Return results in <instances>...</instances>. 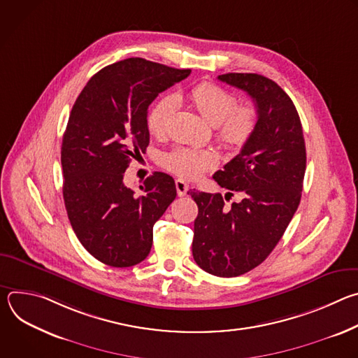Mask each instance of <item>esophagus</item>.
<instances>
[{
  "label": "esophagus",
  "instance_id": "esophagus-1",
  "mask_svg": "<svg viewBox=\"0 0 358 358\" xmlns=\"http://www.w3.org/2000/svg\"><path fill=\"white\" fill-rule=\"evenodd\" d=\"M176 189H177L178 196H184L188 191V184L184 180L178 178V180H176Z\"/></svg>",
  "mask_w": 358,
  "mask_h": 358
}]
</instances>
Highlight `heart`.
I'll use <instances>...</instances> for the list:
<instances>
[{
    "mask_svg": "<svg viewBox=\"0 0 358 358\" xmlns=\"http://www.w3.org/2000/svg\"><path fill=\"white\" fill-rule=\"evenodd\" d=\"M188 97L198 113L210 124L217 126V137L227 148H241L258 126V112L250 105L236 106V97L224 87L202 82L194 86ZM177 99L173 94L163 96L151 106L147 115V129L151 134L162 136L176 110ZM217 157L211 151H195L176 148L163 157V164L170 171L185 177L196 178L213 167Z\"/></svg>",
    "mask_w": 358,
    "mask_h": 358,
    "instance_id": "obj_1",
    "label": "heart"
}]
</instances>
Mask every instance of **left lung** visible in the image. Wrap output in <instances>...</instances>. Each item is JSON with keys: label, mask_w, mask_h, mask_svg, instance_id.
<instances>
[{"label": "left lung", "mask_w": 358, "mask_h": 358, "mask_svg": "<svg viewBox=\"0 0 358 358\" xmlns=\"http://www.w3.org/2000/svg\"><path fill=\"white\" fill-rule=\"evenodd\" d=\"M218 79L255 101L258 126L238 156L214 180L242 199L225 206L221 194L189 191L198 206L192 257L214 276L234 278L261 265L283 236L301 196L306 145L300 117L286 92L258 73ZM225 196V199H227Z\"/></svg>", "instance_id": "8db88e82"}]
</instances>
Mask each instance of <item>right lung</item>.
<instances>
[{"mask_svg":"<svg viewBox=\"0 0 358 358\" xmlns=\"http://www.w3.org/2000/svg\"><path fill=\"white\" fill-rule=\"evenodd\" d=\"M189 73L129 58L93 75L75 101L61 148L64 201L78 239L101 264L129 268L144 261L152 227L176 199L169 174L147 177L140 194L123 177L150 143L151 101Z\"/></svg>","mask_w":358,"mask_h":358,"instance_id":"obj_1","label":"right lung"}]
</instances>
